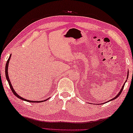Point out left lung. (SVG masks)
I'll return each instance as SVG.
<instances>
[{"label": "left lung", "mask_w": 133, "mask_h": 133, "mask_svg": "<svg viewBox=\"0 0 133 133\" xmlns=\"http://www.w3.org/2000/svg\"><path fill=\"white\" fill-rule=\"evenodd\" d=\"M124 85H125V84H124V85H123V87H122V88L121 89V90H120V91H119V93L118 94H117L116 97H115L114 98H113L111 99V100H112V99H116L117 97H118L119 96V95L121 94V92L122 91H123V88H124Z\"/></svg>", "instance_id": "left-lung-1"}]
</instances>
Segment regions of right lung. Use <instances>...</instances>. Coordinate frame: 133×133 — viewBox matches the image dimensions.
<instances>
[{"instance_id":"1","label":"right lung","mask_w":133,"mask_h":133,"mask_svg":"<svg viewBox=\"0 0 133 133\" xmlns=\"http://www.w3.org/2000/svg\"><path fill=\"white\" fill-rule=\"evenodd\" d=\"M10 57H11V55H10L9 58V59H8V61H7V62H6V67H5V74H6V79H7V80H8V83H9V85L10 88V89H11V90H12V92L14 93V94L15 95V96L17 97V98H20V99H22V100H23V101H27V102H30V103H41V102H43V101H29V100H27V99H25V98H22V97H21L19 96V95L18 94H17V93H16V92H15V90H14V88H13L12 86V85H11V82H10V80H9V77H8V65H9V61H10ZM47 99H46V100H44V101H46Z\"/></svg>"}]
</instances>
